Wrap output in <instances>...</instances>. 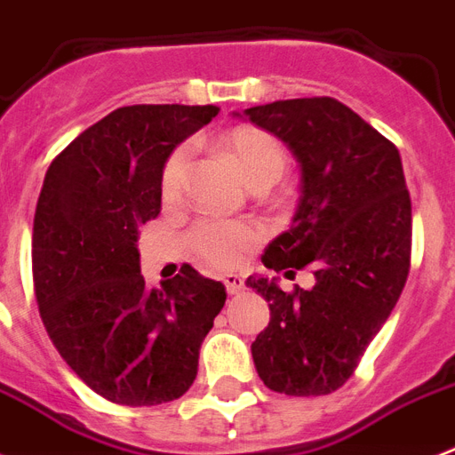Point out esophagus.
I'll return each instance as SVG.
<instances>
[{
  "label": "esophagus",
  "instance_id": "34e87169",
  "mask_svg": "<svg viewBox=\"0 0 455 455\" xmlns=\"http://www.w3.org/2000/svg\"><path fill=\"white\" fill-rule=\"evenodd\" d=\"M224 285H227V292L228 295H238V292L245 288V283H243L241 276H235V274H227L224 276Z\"/></svg>",
  "mask_w": 455,
  "mask_h": 455
}]
</instances>
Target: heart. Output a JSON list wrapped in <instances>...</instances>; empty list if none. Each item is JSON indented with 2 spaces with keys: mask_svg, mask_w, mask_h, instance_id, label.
I'll use <instances>...</instances> for the list:
<instances>
[{
  "mask_svg": "<svg viewBox=\"0 0 455 455\" xmlns=\"http://www.w3.org/2000/svg\"><path fill=\"white\" fill-rule=\"evenodd\" d=\"M217 151L241 170L252 188H267L276 184L288 167L285 146L274 134L259 127H234L224 132L217 141ZM191 153L188 146H177L167 156L160 172V191L164 203H179L184 196ZM264 238V227L255 220H205L198 221L188 234V248L200 264L210 269H231L241 262L245 252Z\"/></svg>",
  "mask_w": 455,
  "mask_h": 455,
  "instance_id": "1",
  "label": "heart"
}]
</instances>
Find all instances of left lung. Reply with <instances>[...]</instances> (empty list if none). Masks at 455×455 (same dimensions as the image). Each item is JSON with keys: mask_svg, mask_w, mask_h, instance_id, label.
<instances>
[{"mask_svg": "<svg viewBox=\"0 0 455 455\" xmlns=\"http://www.w3.org/2000/svg\"><path fill=\"white\" fill-rule=\"evenodd\" d=\"M245 117L291 146L302 170L292 227L262 262L316 285L248 283L271 318L252 342L262 382L288 396L332 395L354 375L411 269V196L396 146L331 96L255 106Z\"/></svg>", "mask_w": 455, "mask_h": 455, "instance_id": "1", "label": "left lung"}]
</instances>
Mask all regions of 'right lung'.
Wrapping results in <instances>:
<instances>
[{"label": "right lung", "instance_id": "1", "mask_svg": "<svg viewBox=\"0 0 455 455\" xmlns=\"http://www.w3.org/2000/svg\"><path fill=\"white\" fill-rule=\"evenodd\" d=\"M217 106H124L53 157L32 227V283L53 347L87 387L120 406L188 392L200 345L227 302L220 281L184 264L163 288L139 271L137 238L163 207L172 148Z\"/></svg>", "mask_w": 455, "mask_h": 455}]
</instances>
